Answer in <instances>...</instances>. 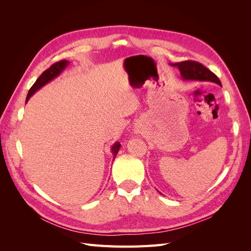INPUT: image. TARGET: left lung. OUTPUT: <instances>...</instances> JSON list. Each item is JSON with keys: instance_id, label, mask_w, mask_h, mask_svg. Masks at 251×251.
<instances>
[{"instance_id": "obj_1", "label": "left lung", "mask_w": 251, "mask_h": 251, "mask_svg": "<svg viewBox=\"0 0 251 251\" xmlns=\"http://www.w3.org/2000/svg\"><path fill=\"white\" fill-rule=\"evenodd\" d=\"M171 66L177 68L180 71L181 78L184 81H210L221 86V81L202 64L193 62V60H185V62L170 64Z\"/></svg>"}]
</instances>
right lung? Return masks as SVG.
<instances>
[{"label":"right lung","instance_id":"1","mask_svg":"<svg viewBox=\"0 0 251 251\" xmlns=\"http://www.w3.org/2000/svg\"><path fill=\"white\" fill-rule=\"evenodd\" d=\"M69 63L70 62H68V60H60V62L53 64L49 68V69H47L46 71L43 72L41 76L36 79V81L34 82V85L31 87V89L29 90L27 98H26V102L29 100V98L36 92V91H39L45 85H47L48 82H50L51 80H53L55 77H57L58 75L66 69L67 66L69 65ZM120 147H121L120 143L117 142V141L112 146L111 153L113 154V160L116 158V155L118 153Z\"/></svg>","mask_w":251,"mask_h":251}]
</instances>
